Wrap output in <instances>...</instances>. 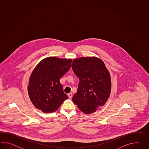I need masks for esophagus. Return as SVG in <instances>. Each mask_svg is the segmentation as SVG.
Segmentation results:
<instances>
[{"label": "esophagus", "mask_w": 149, "mask_h": 149, "mask_svg": "<svg viewBox=\"0 0 149 149\" xmlns=\"http://www.w3.org/2000/svg\"><path fill=\"white\" fill-rule=\"evenodd\" d=\"M67 95H68V97H69L70 99H71V98L72 97V96H73V95H72V93H68Z\"/></svg>", "instance_id": "1"}]
</instances>
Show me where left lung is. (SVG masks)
<instances>
[{"label": "left lung", "instance_id": "obj_1", "mask_svg": "<svg viewBox=\"0 0 149 149\" xmlns=\"http://www.w3.org/2000/svg\"><path fill=\"white\" fill-rule=\"evenodd\" d=\"M72 68L79 79L73 102L86 114L95 112L109 97L111 82L108 70L103 61L96 57L75 59Z\"/></svg>", "mask_w": 149, "mask_h": 149}]
</instances>
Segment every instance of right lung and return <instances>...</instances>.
Listing matches in <instances>:
<instances>
[{
  "instance_id": "1",
  "label": "right lung",
  "mask_w": 149,
  "mask_h": 149,
  "mask_svg": "<svg viewBox=\"0 0 149 149\" xmlns=\"http://www.w3.org/2000/svg\"><path fill=\"white\" fill-rule=\"evenodd\" d=\"M72 59L49 57L40 61L31 74L27 91L34 107L45 113L58 109L68 98L59 79L70 70Z\"/></svg>"
}]
</instances>
